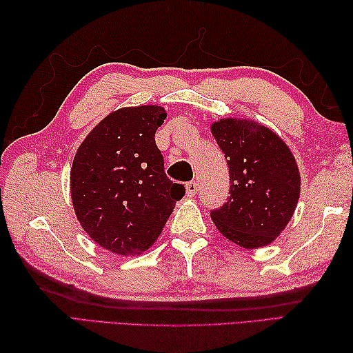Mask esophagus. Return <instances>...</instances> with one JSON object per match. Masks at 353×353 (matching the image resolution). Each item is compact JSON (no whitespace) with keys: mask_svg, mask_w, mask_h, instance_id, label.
Wrapping results in <instances>:
<instances>
[{"mask_svg":"<svg viewBox=\"0 0 353 353\" xmlns=\"http://www.w3.org/2000/svg\"><path fill=\"white\" fill-rule=\"evenodd\" d=\"M197 190H199V185L196 182H188L185 185V191H186V196H196L197 194Z\"/></svg>","mask_w":353,"mask_h":353,"instance_id":"obj_1","label":"esophagus"}]
</instances>
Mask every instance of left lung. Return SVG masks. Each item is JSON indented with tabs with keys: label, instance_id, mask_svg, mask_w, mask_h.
I'll list each match as a JSON object with an SVG mask.
<instances>
[{
	"label": "left lung",
	"instance_id": "8db88e82",
	"mask_svg": "<svg viewBox=\"0 0 353 353\" xmlns=\"http://www.w3.org/2000/svg\"><path fill=\"white\" fill-rule=\"evenodd\" d=\"M212 137L229 165V199L211 219L244 249L272 244L287 228L301 196V172L281 137L253 119L221 118Z\"/></svg>",
	"mask_w": 353,
	"mask_h": 353
}]
</instances>
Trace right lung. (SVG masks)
<instances>
[{
    "label": "right lung",
    "mask_w": 353,
    "mask_h": 353,
    "mask_svg": "<svg viewBox=\"0 0 353 353\" xmlns=\"http://www.w3.org/2000/svg\"><path fill=\"white\" fill-rule=\"evenodd\" d=\"M165 118L167 112L154 104L110 112L74 156V212L91 239L115 254L148 250L185 194L183 185L165 176L154 142Z\"/></svg>",
    "instance_id": "add662e5"
}]
</instances>
